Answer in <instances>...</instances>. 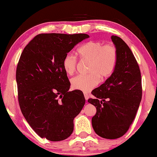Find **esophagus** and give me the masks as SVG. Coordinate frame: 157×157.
I'll list each match as a JSON object with an SVG mask.
<instances>
[{
  "label": "esophagus",
  "mask_w": 157,
  "mask_h": 157,
  "mask_svg": "<svg viewBox=\"0 0 157 157\" xmlns=\"http://www.w3.org/2000/svg\"><path fill=\"white\" fill-rule=\"evenodd\" d=\"M84 98H85V100H86V101L88 100V99H89V94H87V93H86V92H84Z\"/></svg>",
  "instance_id": "1"
}]
</instances>
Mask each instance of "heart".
Instances as JSON below:
<instances>
[{
    "mask_svg": "<svg viewBox=\"0 0 157 157\" xmlns=\"http://www.w3.org/2000/svg\"><path fill=\"white\" fill-rule=\"evenodd\" d=\"M82 59L89 61L88 75H78L71 79V85L75 89L89 91L99 83L101 78H107L115 68L118 52L112 44L103 45L101 42L91 41L78 50ZM77 66V57L68 53L63 59V67L68 75L74 73Z\"/></svg>",
    "mask_w": 157,
    "mask_h": 157,
    "instance_id": "obj_1",
    "label": "heart"
}]
</instances>
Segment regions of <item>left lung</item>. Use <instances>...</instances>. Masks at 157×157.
Wrapping results in <instances>:
<instances>
[{
    "instance_id": "8db88e82",
    "label": "left lung",
    "mask_w": 157,
    "mask_h": 157,
    "mask_svg": "<svg viewBox=\"0 0 157 157\" xmlns=\"http://www.w3.org/2000/svg\"><path fill=\"white\" fill-rule=\"evenodd\" d=\"M118 52L111 76L93 90L88 102L96 108L92 118L95 132L101 137L116 139L129 129L142 98L141 75L132 50L120 37L111 36Z\"/></svg>"
}]
</instances>
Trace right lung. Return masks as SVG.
I'll list each match as a JSON object with an SVG mask.
<instances>
[{
  "instance_id": "1",
  "label": "right lung",
  "mask_w": 157,
  "mask_h": 157,
  "mask_svg": "<svg viewBox=\"0 0 157 157\" xmlns=\"http://www.w3.org/2000/svg\"><path fill=\"white\" fill-rule=\"evenodd\" d=\"M86 34H40L23 49L16 79L23 116L41 138L51 141L67 139L73 120L85 104L83 93L68 91L70 82L63 59Z\"/></svg>"
}]
</instances>
